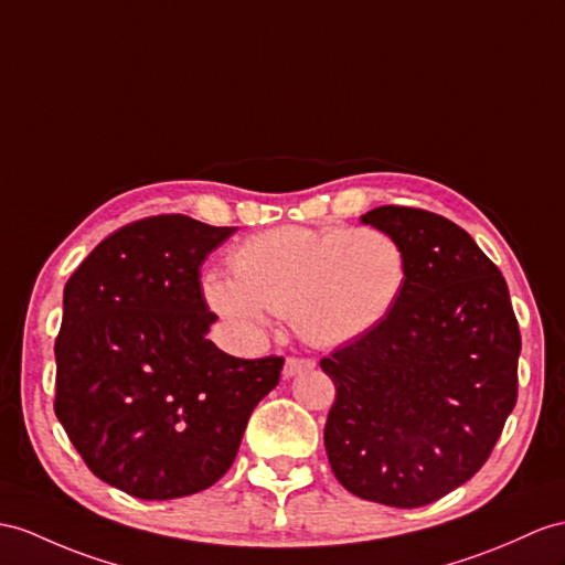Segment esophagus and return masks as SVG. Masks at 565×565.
Returning a JSON list of instances; mask_svg holds the SVG:
<instances>
[{"label":"esophagus","mask_w":565,"mask_h":565,"mask_svg":"<svg viewBox=\"0 0 565 565\" xmlns=\"http://www.w3.org/2000/svg\"><path fill=\"white\" fill-rule=\"evenodd\" d=\"M313 366H316L313 360H299V356H287V362L282 366V376L285 379H292V376L301 374V371H309Z\"/></svg>","instance_id":"1"}]
</instances>
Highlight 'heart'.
Here are the masks:
<instances>
[{"mask_svg": "<svg viewBox=\"0 0 565 565\" xmlns=\"http://www.w3.org/2000/svg\"><path fill=\"white\" fill-rule=\"evenodd\" d=\"M232 277L211 273L209 305L256 338L270 313L316 348H342L388 319L407 285V256L379 227H297L260 232L230 258Z\"/></svg>", "mask_w": 565, "mask_h": 565, "instance_id": "1", "label": "heart"}]
</instances>
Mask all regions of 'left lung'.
<instances>
[{"mask_svg":"<svg viewBox=\"0 0 565 565\" xmlns=\"http://www.w3.org/2000/svg\"><path fill=\"white\" fill-rule=\"evenodd\" d=\"M362 223L401 242L407 285L376 330L321 360L335 383L323 444L354 497L419 508L497 446L518 397L520 330L501 270L462 227L403 205Z\"/></svg>","mask_w":565,"mask_h":565,"instance_id":"obj_1","label":"left lung"}]
</instances>
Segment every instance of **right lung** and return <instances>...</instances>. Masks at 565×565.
Listing matches in <instances>:
<instances>
[{"mask_svg":"<svg viewBox=\"0 0 565 565\" xmlns=\"http://www.w3.org/2000/svg\"><path fill=\"white\" fill-rule=\"evenodd\" d=\"M237 227L158 215L117 230L64 287L54 412L90 472L143 501L213 487L282 356L215 348L201 264Z\"/></svg>","mask_w":565,"mask_h":565,"instance_id":"right-lung-1","label":"right lung"}]
</instances>
